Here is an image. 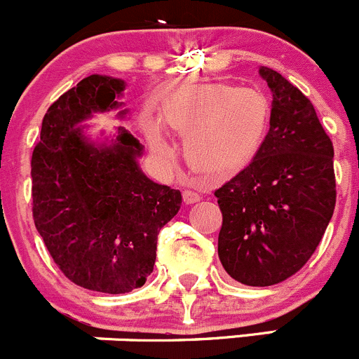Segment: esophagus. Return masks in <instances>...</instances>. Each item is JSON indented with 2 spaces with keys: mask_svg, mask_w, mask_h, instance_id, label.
<instances>
[{
  "mask_svg": "<svg viewBox=\"0 0 359 359\" xmlns=\"http://www.w3.org/2000/svg\"><path fill=\"white\" fill-rule=\"evenodd\" d=\"M199 199H201V196L196 192V190H190V189L183 190V201H185L187 204H194V203H197Z\"/></svg>",
  "mask_w": 359,
  "mask_h": 359,
  "instance_id": "obj_1",
  "label": "esophagus"
}]
</instances>
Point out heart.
<instances>
[{"mask_svg": "<svg viewBox=\"0 0 359 359\" xmlns=\"http://www.w3.org/2000/svg\"><path fill=\"white\" fill-rule=\"evenodd\" d=\"M269 112V102L261 91L213 83L170 95L162 118L172 130L187 135V158L196 169L229 176L250 163L259 151ZM142 126L149 146L160 155H170L162 121L148 114Z\"/></svg>", "mask_w": 359, "mask_h": 359, "instance_id": "b5f03b06", "label": "heart"}]
</instances>
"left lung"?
<instances>
[{
	"mask_svg": "<svg viewBox=\"0 0 359 359\" xmlns=\"http://www.w3.org/2000/svg\"><path fill=\"white\" fill-rule=\"evenodd\" d=\"M269 132L254 160L215 190L218 257L234 280L266 287L287 280L320 243L337 203L333 142L312 102L271 68Z\"/></svg>",
	"mask_w": 359,
	"mask_h": 359,
	"instance_id": "8db88e82",
	"label": "left lung"
}]
</instances>
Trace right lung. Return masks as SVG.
<instances>
[{"label": "right lung", "mask_w": 359, "mask_h": 359, "mask_svg": "<svg viewBox=\"0 0 359 359\" xmlns=\"http://www.w3.org/2000/svg\"><path fill=\"white\" fill-rule=\"evenodd\" d=\"M125 83L90 75L61 95L42 121L32 156L33 220L50 257L75 285L123 294L144 285L160 229L182 192L153 183L137 165L142 146L125 128L93 146L77 123L118 107ZM123 114V112H121Z\"/></svg>", "instance_id": "obj_1"}]
</instances>
